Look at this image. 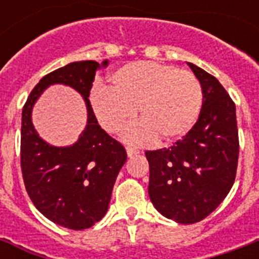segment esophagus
<instances>
[{
	"instance_id": "34e87169",
	"label": "esophagus",
	"mask_w": 259,
	"mask_h": 259,
	"mask_svg": "<svg viewBox=\"0 0 259 259\" xmlns=\"http://www.w3.org/2000/svg\"><path fill=\"white\" fill-rule=\"evenodd\" d=\"M126 153H127V156H129V157H132V156H134V154L138 153V150L134 149V148H130V146H127V148H126Z\"/></svg>"
}]
</instances>
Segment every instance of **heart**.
<instances>
[{
  "label": "heart",
  "instance_id": "heart-1",
  "mask_svg": "<svg viewBox=\"0 0 259 259\" xmlns=\"http://www.w3.org/2000/svg\"><path fill=\"white\" fill-rule=\"evenodd\" d=\"M110 89L97 84L90 103L99 125L119 133L136 115L142 122L127 129L126 141L172 142L188 133L200 111L203 91L192 72L161 63L133 62L110 76Z\"/></svg>",
  "mask_w": 259,
  "mask_h": 259
}]
</instances>
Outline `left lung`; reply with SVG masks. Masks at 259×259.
I'll list each match as a JSON object with an SVG mask.
<instances>
[{
	"label": "left lung",
	"instance_id": "obj_1",
	"mask_svg": "<svg viewBox=\"0 0 259 259\" xmlns=\"http://www.w3.org/2000/svg\"><path fill=\"white\" fill-rule=\"evenodd\" d=\"M188 66L203 90L200 115L183 140L145 152L150 200L161 215L183 225L203 221L225 200L239 157L235 103L215 76Z\"/></svg>",
	"mask_w": 259,
	"mask_h": 259
}]
</instances>
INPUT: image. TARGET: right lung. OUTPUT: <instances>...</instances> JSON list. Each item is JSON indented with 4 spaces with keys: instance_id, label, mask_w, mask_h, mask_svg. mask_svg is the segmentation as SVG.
<instances>
[{
    "instance_id": "1",
    "label": "right lung",
    "mask_w": 259,
    "mask_h": 259,
    "mask_svg": "<svg viewBox=\"0 0 259 259\" xmlns=\"http://www.w3.org/2000/svg\"><path fill=\"white\" fill-rule=\"evenodd\" d=\"M107 64V60H86L52 71L34 86L22 107L20 156L26 192L44 217L71 230L89 229L105 217L118 172L126 161L123 145L99 126L89 99L95 72ZM56 82L82 93L88 106L87 129L67 148L42 142L30 118L34 102Z\"/></svg>"
}]
</instances>
